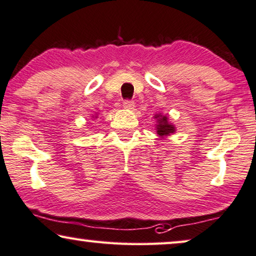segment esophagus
<instances>
[{"label":"esophagus","instance_id":"esophagus-1","mask_svg":"<svg viewBox=\"0 0 256 256\" xmlns=\"http://www.w3.org/2000/svg\"><path fill=\"white\" fill-rule=\"evenodd\" d=\"M124 107L126 110H134L135 104L132 100H124Z\"/></svg>","mask_w":256,"mask_h":256}]
</instances>
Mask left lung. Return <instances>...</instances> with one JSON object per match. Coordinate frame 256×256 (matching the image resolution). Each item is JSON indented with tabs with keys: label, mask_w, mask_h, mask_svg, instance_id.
I'll return each mask as SVG.
<instances>
[{
	"label": "left lung",
	"mask_w": 256,
	"mask_h": 256,
	"mask_svg": "<svg viewBox=\"0 0 256 256\" xmlns=\"http://www.w3.org/2000/svg\"><path fill=\"white\" fill-rule=\"evenodd\" d=\"M154 119H157V124H156V130L159 137H165L173 134L176 132V127L168 122V118L162 114H156Z\"/></svg>",
	"instance_id": "8db88e82"
}]
</instances>
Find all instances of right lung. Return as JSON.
<instances>
[{"instance_id":"obj_1","label":"right lung","mask_w":256,"mask_h":256,"mask_svg":"<svg viewBox=\"0 0 256 256\" xmlns=\"http://www.w3.org/2000/svg\"><path fill=\"white\" fill-rule=\"evenodd\" d=\"M96 118H97V116H96Z\"/></svg>"}]
</instances>
